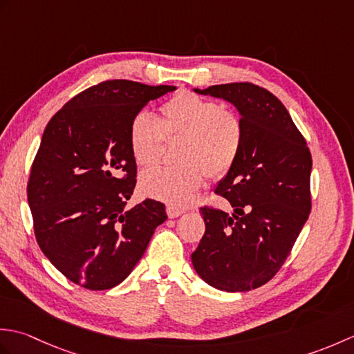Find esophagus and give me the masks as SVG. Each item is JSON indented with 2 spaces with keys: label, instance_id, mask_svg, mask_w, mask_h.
I'll return each mask as SVG.
<instances>
[{
  "label": "esophagus",
  "instance_id": "obj_1",
  "mask_svg": "<svg viewBox=\"0 0 354 354\" xmlns=\"http://www.w3.org/2000/svg\"><path fill=\"white\" fill-rule=\"evenodd\" d=\"M183 213H184V209H183V208H179V207H173V205H169V207H167V216L170 217V219H175V217L181 216Z\"/></svg>",
  "mask_w": 354,
  "mask_h": 354
}]
</instances>
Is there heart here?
I'll return each mask as SVG.
<instances>
[{"mask_svg":"<svg viewBox=\"0 0 354 354\" xmlns=\"http://www.w3.org/2000/svg\"><path fill=\"white\" fill-rule=\"evenodd\" d=\"M179 138V162L150 170L140 179L146 196L173 207H184L209 178H221L236 162L243 140L239 117L217 102L192 91H181L161 104L155 120L147 112L135 114L127 127L131 155L141 167L160 160L162 141Z\"/></svg>","mask_w":354,"mask_h":354,"instance_id":"b5f03b06","label":"heart"}]
</instances>
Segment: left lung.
Segmentation results:
<instances>
[{
    "label": "left lung",
    "mask_w": 354,
    "mask_h": 354,
    "mask_svg": "<svg viewBox=\"0 0 354 354\" xmlns=\"http://www.w3.org/2000/svg\"><path fill=\"white\" fill-rule=\"evenodd\" d=\"M194 91L234 104L243 140L214 190L234 212L201 207L205 232L192 263L216 289H257L284 265L310 214V150L288 109L268 89L236 82Z\"/></svg>",
    "instance_id": "obj_1"
}]
</instances>
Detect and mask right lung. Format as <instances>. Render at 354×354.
<instances>
[{"label": "right lung", "mask_w": 354, "mask_h": 354, "mask_svg": "<svg viewBox=\"0 0 354 354\" xmlns=\"http://www.w3.org/2000/svg\"><path fill=\"white\" fill-rule=\"evenodd\" d=\"M175 86L114 79L86 88L51 117L27 196L37 245L70 281L89 290L122 283L167 214L153 199L126 208L137 184L131 118Z\"/></svg>", "instance_id": "right-lung-1"}]
</instances>
